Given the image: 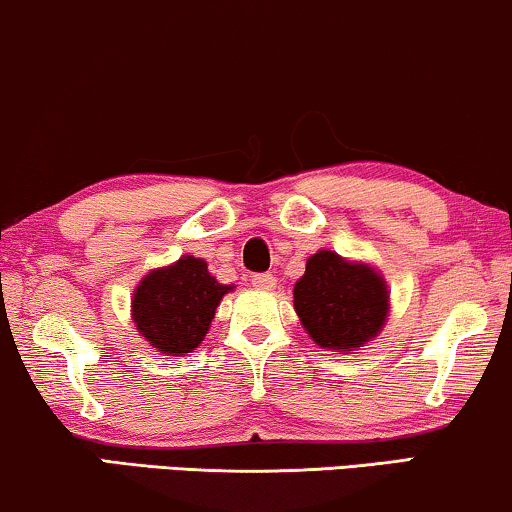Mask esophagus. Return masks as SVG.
Instances as JSON below:
<instances>
[{"label":"esophagus","instance_id":"34e87169","mask_svg":"<svg viewBox=\"0 0 512 512\" xmlns=\"http://www.w3.org/2000/svg\"><path fill=\"white\" fill-rule=\"evenodd\" d=\"M251 286L258 291H272L277 286V279L268 272H261V275H251Z\"/></svg>","mask_w":512,"mask_h":512}]
</instances>
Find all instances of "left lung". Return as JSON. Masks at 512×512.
Listing matches in <instances>:
<instances>
[{
	"label": "left lung",
	"instance_id": "1",
	"mask_svg": "<svg viewBox=\"0 0 512 512\" xmlns=\"http://www.w3.org/2000/svg\"><path fill=\"white\" fill-rule=\"evenodd\" d=\"M389 286L366 261L319 249L293 286V310L321 349L354 354L375 340L389 317Z\"/></svg>",
	"mask_w": 512,
	"mask_h": 512
}]
</instances>
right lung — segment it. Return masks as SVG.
<instances>
[{"label":"right lung","instance_id":"obj_1","mask_svg":"<svg viewBox=\"0 0 512 512\" xmlns=\"http://www.w3.org/2000/svg\"><path fill=\"white\" fill-rule=\"evenodd\" d=\"M230 291L235 286L216 282L205 258L186 254L139 279L132 291V321L156 352L186 356L205 340L216 307Z\"/></svg>","mask_w":512,"mask_h":512}]
</instances>
